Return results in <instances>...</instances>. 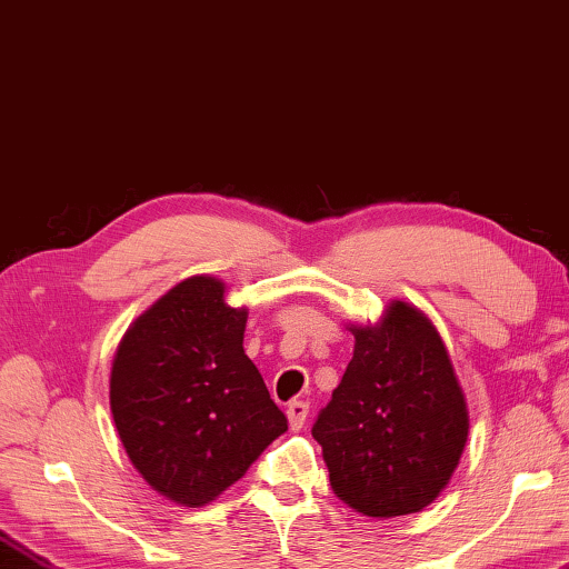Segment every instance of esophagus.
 <instances>
[{
	"mask_svg": "<svg viewBox=\"0 0 569 569\" xmlns=\"http://www.w3.org/2000/svg\"><path fill=\"white\" fill-rule=\"evenodd\" d=\"M309 417V402L307 400H292L287 405V420L292 430H301Z\"/></svg>",
	"mask_w": 569,
	"mask_h": 569,
	"instance_id": "obj_1",
	"label": "esophagus"
}]
</instances>
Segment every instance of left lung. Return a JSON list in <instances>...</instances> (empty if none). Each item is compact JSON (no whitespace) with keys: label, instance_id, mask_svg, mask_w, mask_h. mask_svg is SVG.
<instances>
[{"label":"left lung","instance_id":"1","mask_svg":"<svg viewBox=\"0 0 569 569\" xmlns=\"http://www.w3.org/2000/svg\"><path fill=\"white\" fill-rule=\"evenodd\" d=\"M353 358L311 435L333 493L353 511H422L467 445L469 412L449 353L422 311L392 301L376 327H353Z\"/></svg>","mask_w":569,"mask_h":569}]
</instances>
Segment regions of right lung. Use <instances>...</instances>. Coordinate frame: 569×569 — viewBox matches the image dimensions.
<instances>
[{"instance_id":"obj_1","label":"right lung","mask_w":569,"mask_h":569,"mask_svg":"<svg viewBox=\"0 0 569 569\" xmlns=\"http://www.w3.org/2000/svg\"><path fill=\"white\" fill-rule=\"evenodd\" d=\"M213 277L183 280L118 346L110 408L127 457L173 503L199 508L246 477L287 432L260 370L242 351L248 311Z\"/></svg>"}]
</instances>
